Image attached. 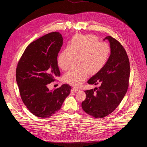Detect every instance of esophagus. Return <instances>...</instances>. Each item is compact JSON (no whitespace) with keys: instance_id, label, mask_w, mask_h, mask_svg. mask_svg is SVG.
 <instances>
[{"instance_id":"obj_1","label":"esophagus","mask_w":147,"mask_h":147,"mask_svg":"<svg viewBox=\"0 0 147 147\" xmlns=\"http://www.w3.org/2000/svg\"><path fill=\"white\" fill-rule=\"evenodd\" d=\"M78 90H79V89H78V88H76V87H73V88H72V90H71V91H73V92L78 91Z\"/></svg>"}]
</instances>
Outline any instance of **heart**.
Listing matches in <instances>:
<instances>
[{"instance_id": "obj_1", "label": "heart", "mask_w": 147, "mask_h": 147, "mask_svg": "<svg viewBox=\"0 0 147 147\" xmlns=\"http://www.w3.org/2000/svg\"><path fill=\"white\" fill-rule=\"evenodd\" d=\"M111 54L109 45L98 41L92 35H77L58 56L57 65L63 70L70 66L73 57H78L77 69L69 70L63 76L64 81L74 86H80L88 75H94L105 66Z\"/></svg>"}]
</instances>
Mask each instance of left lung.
Returning a JSON list of instances; mask_svg holds the SVG:
<instances>
[{"mask_svg":"<svg viewBox=\"0 0 147 147\" xmlns=\"http://www.w3.org/2000/svg\"><path fill=\"white\" fill-rule=\"evenodd\" d=\"M110 43L111 55L103 68L92 76L89 84L100 86L86 90V99L82 102L83 111L95 118H102L113 112L126 94L130 73L128 56L118 40L105 37Z\"/></svg>","mask_w":147,"mask_h":147,"instance_id":"left-lung-1","label":"left lung"}]
</instances>
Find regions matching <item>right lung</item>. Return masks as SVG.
<instances>
[{"label": "right lung", "mask_w": 147, "mask_h": 147, "mask_svg": "<svg viewBox=\"0 0 147 147\" xmlns=\"http://www.w3.org/2000/svg\"><path fill=\"white\" fill-rule=\"evenodd\" d=\"M63 40L58 32L41 36L26 48L18 63L16 81L21 98L30 112L39 117L58 112L71 90L68 84L52 91L48 87L60 76L57 57Z\"/></svg>", "instance_id": "obj_1"}]
</instances>
